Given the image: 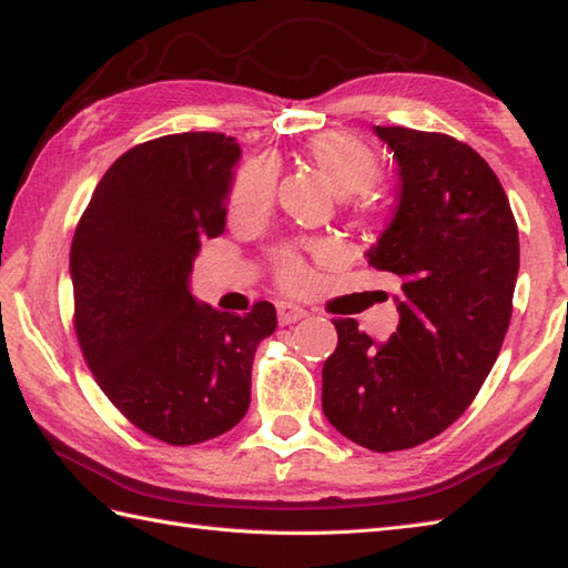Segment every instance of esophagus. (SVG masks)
Here are the masks:
<instances>
[{
  "label": "esophagus",
  "mask_w": 568,
  "mask_h": 568,
  "mask_svg": "<svg viewBox=\"0 0 568 568\" xmlns=\"http://www.w3.org/2000/svg\"><path fill=\"white\" fill-rule=\"evenodd\" d=\"M310 315V312L305 310V307H300V305H295V303H281L277 305V322L281 324H295V322H300V320H305Z\"/></svg>",
  "instance_id": "obj_1"
}]
</instances>
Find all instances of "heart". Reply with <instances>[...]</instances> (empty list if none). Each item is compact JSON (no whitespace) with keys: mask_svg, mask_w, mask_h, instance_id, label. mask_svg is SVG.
<instances>
[{"mask_svg":"<svg viewBox=\"0 0 568 568\" xmlns=\"http://www.w3.org/2000/svg\"><path fill=\"white\" fill-rule=\"evenodd\" d=\"M307 155L342 195L368 190L381 175L376 155L344 134H322L312 139ZM275 183L277 171L271 159L248 161L236 173L232 185V197H229V214H232V220L253 222L261 220L263 214H268L275 200ZM310 251L315 256H327L332 248L322 244V241H315ZM275 275L277 281L285 287H293V291L305 287L310 281L307 263L293 246H285L275 253Z\"/></svg>","mask_w":568,"mask_h":568,"instance_id":"b5f03b06","label":"heart"}]
</instances>
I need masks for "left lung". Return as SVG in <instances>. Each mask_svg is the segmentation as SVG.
Here are the masks:
<instances>
[{
  "instance_id": "1",
  "label": "left lung",
  "mask_w": 568,
  "mask_h": 568,
  "mask_svg": "<svg viewBox=\"0 0 568 568\" xmlns=\"http://www.w3.org/2000/svg\"><path fill=\"white\" fill-rule=\"evenodd\" d=\"M400 171V202L373 268L400 277L388 342L332 320L339 344L322 368V409L346 439L397 452L466 413L496 364L513 315L520 239L508 195L480 155L446 134L373 126Z\"/></svg>"
}]
</instances>
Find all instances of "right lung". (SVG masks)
Masks as SVG:
<instances>
[{"label": "right lung", "instance_id": "add662e5", "mask_svg": "<svg viewBox=\"0 0 568 568\" xmlns=\"http://www.w3.org/2000/svg\"><path fill=\"white\" fill-rule=\"evenodd\" d=\"M239 155L214 131L139 143L102 175L72 236L82 356L131 425L173 446L239 425L253 354L277 324L271 303L239 317L190 293L202 241L224 232Z\"/></svg>", "mask_w": 568, "mask_h": 568}]
</instances>
